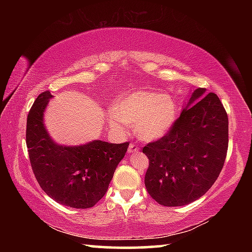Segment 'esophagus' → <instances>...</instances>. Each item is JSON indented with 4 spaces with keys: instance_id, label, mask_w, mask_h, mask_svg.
<instances>
[{
    "instance_id": "34e87169",
    "label": "esophagus",
    "mask_w": 252,
    "mask_h": 252,
    "mask_svg": "<svg viewBox=\"0 0 252 252\" xmlns=\"http://www.w3.org/2000/svg\"><path fill=\"white\" fill-rule=\"evenodd\" d=\"M139 151H140V149H139V147L138 146H135V144H130L129 146V149H127V153H132V155H134V153H139Z\"/></svg>"
}]
</instances>
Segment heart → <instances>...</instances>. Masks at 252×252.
I'll return each instance as SVG.
<instances>
[{"mask_svg":"<svg viewBox=\"0 0 252 252\" xmlns=\"http://www.w3.org/2000/svg\"><path fill=\"white\" fill-rule=\"evenodd\" d=\"M178 118V106L171 95L155 90H135L114 101L108 123L118 131L133 126L135 134L146 141H155L172 129Z\"/></svg>","mask_w":252,"mask_h":252,"instance_id":"1","label":"heart"}]
</instances>
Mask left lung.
Here are the masks:
<instances>
[{"label": "left lung", "instance_id": "obj_1", "mask_svg": "<svg viewBox=\"0 0 252 252\" xmlns=\"http://www.w3.org/2000/svg\"><path fill=\"white\" fill-rule=\"evenodd\" d=\"M228 150V116L215 93H191L168 134L147 144L144 185L165 207L186 206L210 189L222 170Z\"/></svg>", "mask_w": 252, "mask_h": 252}]
</instances>
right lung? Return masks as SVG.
<instances>
[{"label": "right lung", "mask_w": 252, "mask_h": 252, "mask_svg": "<svg viewBox=\"0 0 252 252\" xmlns=\"http://www.w3.org/2000/svg\"><path fill=\"white\" fill-rule=\"evenodd\" d=\"M52 97L49 91L41 93L28 116L27 146L34 176L57 202L75 209L91 208L103 198L129 143L55 142L44 126V111Z\"/></svg>", "instance_id": "add662e5"}]
</instances>
